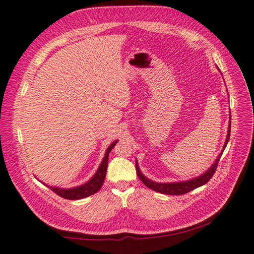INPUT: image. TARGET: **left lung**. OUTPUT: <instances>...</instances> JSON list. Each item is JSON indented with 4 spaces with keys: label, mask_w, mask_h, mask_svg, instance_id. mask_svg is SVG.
Listing matches in <instances>:
<instances>
[{
    "label": "left lung",
    "mask_w": 254,
    "mask_h": 254,
    "mask_svg": "<svg viewBox=\"0 0 254 254\" xmlns=\"http://www.w3.org/2000/svg\"><path fill=\"white\" fill-rule=\"evenodd\" d=\"M230 120H231V117H230ZM230 128H231V121L229 123V128H228V134H227V138H226L225 146H223V150H225L227 144H228V141H229ZM223 150L221 151L219 155H218L217 160L210 166L209 170L203 173L202 175L198 176L196 178H192V180H190V181L178 182V183H156V182H153L151 180H148V178H146L140 172V168H138V165H137V161L135 162L136 174H137L138 178H140V180L142 181L144 185L150 188V190H155L157 192H161V193H165V195H184V193H187V192L193 190L195 188H198V187H200L202 185H205L206 183L210 181V178L213 176V174L216 173L218 162H219V160H220Z\"/></svg>",
    "instance_id": "obj_1"
}]
</instances>
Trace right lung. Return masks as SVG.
I'll return each instance as SVG.
<instances>
[{"label":"right lung","mask_w":254,"mask_h":254,"mask_svg":"<svg viewBox=\"0 0 254 254\" xmlns=\"http://www.w3.org/2000/svg\"><path fill=\"white\" fill-rule=\"evenodd\" d=\"M117 143L118 141H114L111 145L107 148L106 154H104V157L100 164V166L98 168V171L96 172V174H94L91 180L88 181L86 184H83V185L78 186V187L68 188V190H64V188L53 187V186H47V187L51 188V190L55 193H57L58 196H61L64 198V199H69V200L81 199V198H86L88 196L93 195V193H96L103 185L104 178H106V174H107V168H108L109 153L111 152V150ZM45 185H46V184H45Z\"/></svg>","instance_id":"add662e5"}]
</instances>
